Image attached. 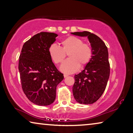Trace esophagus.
<instances>
[{
    "label": "esophagus",
    "instance_id": "34e87169",
    "mask_svg": "<svg viewBox=\"0 0 133 133\" xmlns=\"http://www.w3.org/2000/svg\"><path fill=\"white\" fill-rule=\"evenodd\" d=\"M67 76H68V75H65V74H64V78L67 77Z\"/></svg>",
    "mask_w": 133,
    "mask_h": 133
}]
</instances>
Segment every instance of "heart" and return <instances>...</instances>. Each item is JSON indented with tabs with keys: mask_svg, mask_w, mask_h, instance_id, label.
<instances>
[{
	"mask_svg": "<svg viewBox=\"0 0 133 133\" xmlns=\"http://www.w3.org/2000/svg\"><path fill=\"white\" fill-rule=\"evenodd\" d=\"M62 47L52 44L49 48V53L53 62L58 64L63 62L66 54L69 58L60 66V70L66 74L77 71L80 66L83 67L90 61L93 56V50L90 45L83 43V40L77 37H67L62 40Z\"/></svg>",
	"mask_w": 133,
	"mask_h": 133,
	"instance_id": "1",
	"label": "heart"
}]
</instances>
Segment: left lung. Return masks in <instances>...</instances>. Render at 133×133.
I'll return each mask as SVG.
<instances>
[{
    "instance_id": "8db88e82",
    "label": "left lung",
    "mask_w": 133,
    "mask_h": 133,
    "mask_svg": "<svg viewBox=\"0 0 133 133\" xmlns=\"http://www.w3.org/2000/svg\"><path fill=\"white\" fill-rule=\"evenodd\" d=\"M71 34L87 37L93 50V56L84 69L75 76L73 93L80 104H90L100 97L106 87L110 76L109 53L104 42L89 31L74 32Z\"/></svg>"
}]
</instances>
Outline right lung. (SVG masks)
Segmentation results:
<instances>
[{
	"instance_id": "add662e5",
	"label": "right lung",
	"mask_w": 133,
	"mask_h": 133,
	"mask_svg": "<svg viewBox=\"0 0 133 133\" xmlns=\"http://www.w3.org/2000/svg\"><path fill=\"white\" fill-rule=\"evenodd\" d=\"M57 35L40 32L24 43L19 56V70L22 87L31 102L48 105L54 102L57 85L63 80L49 53Z\"/></svg>"
}]
</instances>
